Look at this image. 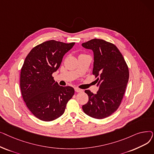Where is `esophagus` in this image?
Listing matches in <instances>:
<instances>
[{"label":"esophagus","instance_id":"34e87169","mask_svg":"<svg viewBox=\"0 0 154 154\" xmlns=\"http://www.w3.org/2000/svg\"><path fill=\"white\" fill-rule=\"evenodd\" d=\"M75 91L76 92H82V90L80 89V88H79L75 87Z\"/></svg>","mask_w":154,"mask_h":154}]
</instances>
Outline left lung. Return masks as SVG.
Masks as SVG:
<instances>
[{
  "mask_svg": "<svg viewBox=\"0 0 154 154\" xmlns=\"http://www.w3.org/2000/svg\"><path fill=\"white\" fill-rule=\"evenodd\" d=\"M82 45L94 52L92 74L99 87L96 94L85 91L88 101L82 106V109L88 116L102 119L111 116L120 105L128 81V68L114 44L94 38Z\"/></svg>",
  "mask_w": 154,
  "mask_h": 154,
  "instance_id": "8db88e82",
  "label": "left lung"
}]
</instances>
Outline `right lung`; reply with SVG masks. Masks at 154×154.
Wrapping results in <instances>:
<instances>
[{"mask_svg": "<svg viewBox=\"0 0 154 154\" xmlns=\"http://www.w3.org/2000/svg\"><path fill=\"white\" fill-rule=\"evenodd\" d=\"M74 44L48 40L32 48L23 62L20 79L22 98L40 120L49 122L60 117L74 94V88L60 86L52 77Z\"/></svg>", "mask_w": 154, "mask_h": 154, "instance_id": "right-lung-1", "label": "right lung"}]
</instances>
